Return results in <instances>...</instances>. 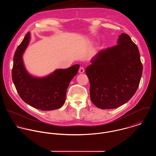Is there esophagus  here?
<instances>
[{"instance_id":"1","label":"esophagus","mask_w":156,"mask_h":156,"mask_svg":"<svg viewBox=\"0 0 156 156\" xmlns=\"http://www.w3.org/2000/svg\"><path fill=\"white\" fill-rule=\"evenodd\" d=\"M85 71V69H84V68L83 67H80L79 68V73L82 74V73H83Z\"/></svg>"}]
</instances>
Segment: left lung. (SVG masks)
I'll list each match as a JSON object with an SVG mask.
<instances>
[{"label": "left lung", "mask_w": 156, "mask_h": 156, "mask_svg": "<svg viewBox=\"0 0 156 156\" xmlns=\"http://www.w3.org/2000/svg\"><path fill=\"white\" fill-rule=\"evenodd\" d=\"M86 68L92 103L101 109L127 103L138 88L142 64L137 45L129 35L119 36L117 45L100 51Z\"/></svg>", "instance_id": "1"}]
</instances>
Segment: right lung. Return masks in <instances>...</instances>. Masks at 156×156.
Returning a JSON list of instances; mask_svg holds the SVG:
<instances>
[{"label": "right lung", "mask_w": 156, "mask_h": 156, "mask_svg": "<svg viewBox=\"0 0 156 156\" xmlns=\"http://www.w3.org/2000/svg\"><path fill=\"white\" fill-rule=\"evenodd\" d=\"M30 40V34L28 32L14 53L13 83L21 98L30 106L44 111L58 109L65 103L67 88L80 66L58 69L43 77L32 76L27 71L23 61V55Z\"/></svg>", "instance_id": "add662e5"}]
</instances>
